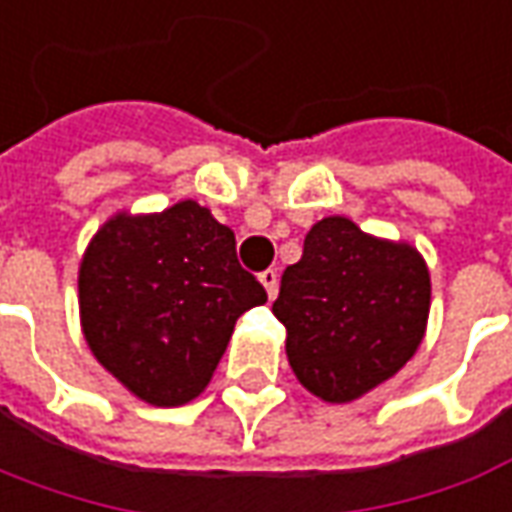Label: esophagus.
I'll return each instance as SVG.
<instances>
[{"label":"esophagus","instance_id":"esophagus-1","mask_svg":"<svg viewBox=\"0 0 512 512\" xmlns=\"http://www.w3.org/2000/svg\"><path fill=\"white\" fill-rule=\"evenodd\" d=\"M259 281L264 284V290H267V295L270 298H276L278 292V273L270 267V270H264V273H259Z\"/></svg>","mask_w":512,"mask_h":512}]
</instances>
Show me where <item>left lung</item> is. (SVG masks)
I'll return each mask as SVG.
<instances>
[{"mask_svg":"<svg viewBox=\"0 0 512 512\" xmlns=\"http://www.w3.org/2000/svg\"><path fill=\"white\" fill-rule=\"evenodd\" d=\"M429 270L418 250L326 217L281 276L273 315L298 382L323 401H354L407 365L424 340Z\"/></svg>","mask_w":512,"mask_h":512,"instance_id":"8db88e82","label":"left lung"}]
</instances>
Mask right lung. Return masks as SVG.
I'll return each instance as SVG.
<instances>
[{
    "instance_id": "add662e5",
    "label": "right lung",
    "mask_w": 512,
    "mask_h": 512,
    "mask_svg": "<svg viewBox=\"0 0 512 512\" xmlns=\"http://www.w3.org/2000/svg\"><path fill=\"white\" fill-rule=\"evenodd\" d=\"M77 284L88 348L155 407H178L203 393L236 317L267 301L236 259L234 231L195 200L105 222Z\"/></svg>"
}]
</instances>
